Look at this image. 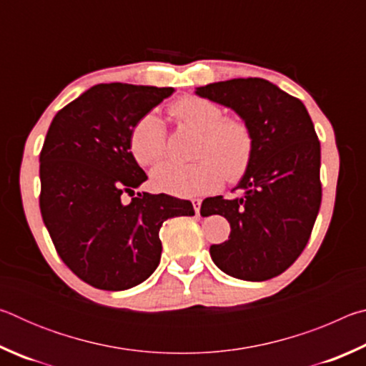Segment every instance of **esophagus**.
Segmentation results:
<instances>
[{"label":"esophagus","mask_w":366,"mask_h":366,"mask_svg":"<svg viewBox=\"0 0 366 366\" xmlns=\"http://www.w3.org/2000/svg\"><path fill=\"white\" fill-rule=\"evenodd\" d=\"M192 205H194L195 213L200 214V207H202V200H200V198H194V200H192Z\"/></svg>","instance_id":"1"}]
</instances>
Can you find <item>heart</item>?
Returning a JSON list of instances; mask_svg holds the SVG:
<instances>
[{"mask_svg": "<svg viewBox=\"0 0 366 366\" xmlns=\"http://www.w3.org/2000/svg\"><path fill=\"white\" fill-rule=\"evenodd\" d=\"M171 113L184 126L200 132L192 164L172 161L152 171L154 189L176 197H195L213 192L222 181L237 182L249 171L255 153V135L239 116H222L218 103L187 95L171 104ZM131 152L140 164L150 166L168 153V132L154 113H147L132 127Z\"/></svg>", "mask_w": 366, "mask_h": 366, "instance_id": "heart-1", "label": "heart"}]
</instances>
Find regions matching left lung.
Masks as SVG:
<instances>
[{
	"mask_svg": "<svg viewBox=\"0 0 366 366\" xmlns=\"http://www.w3.org/2000/svg\"><path fill=\"white\" fill-rule=\"evenodd\" d=\"M197 95L232 108L249 122L255 153L232 200L209 197L202 214L231 224L226 242L212 245L226 274L266 281L286 271L305 249L321 205L320 140L303 103L264 79H231L198 86Z\"/></svg>",
	"mask_w": 366,
	"mask_h": 366,
	"instance_id": "obj_1",
	"label": "left lung"
}]
</instances>
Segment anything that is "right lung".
<instances>
[{
    "label": "right lung",
    "instance_id": "1",
    "mask_svg": "<svg viewBox=\"0 0 366 366\" xmlns=\"http://www.w3.org/2000/svg\"><path fill=\"white\" fill-rule=\"evenodd\" d=\"M172 86L98 84L58 111L40 152V212L74 274L103 290L144 282L161 258L159 229L195 214L189 200L124 194L147 181L131 152L132 127Z\"/></svg>",
    "mask_w": 366,
    "mask_h": 366
}]
</instances>
